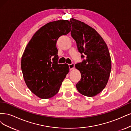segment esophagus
<instances>
[{
    "label": "esophagus",
    "mask_w": 131,
    "mask_h": 131,
    "mask_svg": "<svg viewBox=\"0 0 131 131\" xmlns=\"http://www.w3.org/2000/svg\"><path fill=\"white\" fill-rule=\"evenodd\" d=\"M69 68L70 70H73L74 69V63H71L70 64H69Z\"/></svg>",
    "instance_id": "esophagus-1"
}]
</instances>
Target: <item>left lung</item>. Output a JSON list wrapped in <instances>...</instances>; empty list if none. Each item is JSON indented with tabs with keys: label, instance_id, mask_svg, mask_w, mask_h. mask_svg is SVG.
Wrapping results in <instances>:
<instances>
[{
	"label": "left lung",
	"instance_id": "1",
	"mask_svg": "<svg viewBox=\"0 0 131 131\" xmlns=\"http://www.w3.org/2000/svg\"><path fill=\"white\" fill-rule=\"evenodd\" d=\"M71 34L75 41L82 62L75 65L81 73L76 84L81 94L93 97L106 86L111 71V58L107 46L94 28L81 21L71 18Z\"/></svg>",
	"mask_w": 131,
	"mask_h": 131
}]
</instances>
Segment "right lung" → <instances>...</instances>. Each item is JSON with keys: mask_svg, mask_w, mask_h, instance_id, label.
<instances>
[{"mask_svg": "<svg viewBox=\"0 0 131 131\" xmlns=\"http://www.w3.org/2000/svg\"><path fill=\"white\" fill-rule=\"evenodd\" d=\"M71 30L68 20L48 23L35 33L24 50L21 59L24 81L32 93L41 99L56 95L69 73L68 65L58 63L56 43L59 37Z\"/></svg>", "mask_w": 131, "mask_h": 131, "instance_id": "1", "label": "right lung"}]
</instances>
